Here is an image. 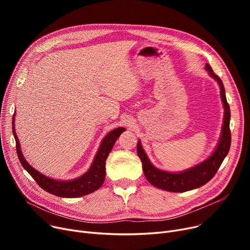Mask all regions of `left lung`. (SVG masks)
Returning a JSON list of instances; mask_svg holds the SVG:
<instances>
[{
	"label": "left lung",
	"mask_w": 250,
	"mask_h": 250,
	"mask_svg": "<svg viewBox=\"0 0 250 250\" xmlns=\"http://www.w3.org/2000/svg\"><path fill=\"white\" fill-rule=\"evenodd\" d=\"M206 69L220 85L221 88V98L224 103L225 115L224 125L222 127V135L219 142V145L213 155L203 163L190 168L185 172L180 173H169L155 168L148 157L143 150L140 141L138 142L137 152L143 164V171L147 180L154 187L172 192H183L198 188L207 182L211 180L217 173L223 160L225 159L231 145V130H230V107L226 99L225 88L219 76H217L212 70L211 65L206 64Z\"/></svg>",
	"instance_id": "left-lung-1"
}]
</instances>
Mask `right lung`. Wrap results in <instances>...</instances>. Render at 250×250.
<instances>
[{"label": "right lung", "mask_w": 250, "mask_h": 250, "mask_svg": "<svg viewBox=\"0 0 250 250\" xmlns=\"http://www.w3.org/2000/svg\"><path fill=\"white\" fill-rule=\"evenodd\" d=\"M14 118L15 117H13V135H14L16 141L17 155L22 166L25 168L26 171H28V173L33 177L37 185L42 189L51 194L62 196V198H78V196H83L97 190L103 185L105 179V160H106L107 156L109 155L118 137L125 130V127L115 128L103 139L101 146L95 156L93 164L91 165V168L84 175L71 181H59L46 177L41 172L36 171L33 167H31L26 162L20 150L18 137L15 133Z\"/></svg>", "instance_id": "1"}]
</instances>
